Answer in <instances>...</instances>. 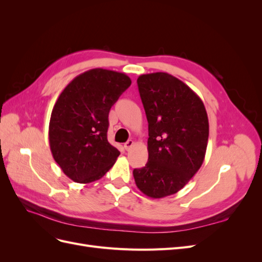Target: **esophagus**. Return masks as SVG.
I'll use <instances>...</instances> for the list:
<instances>
[{"mask_svg":"<svg viewBox=\"0 0 262 262\" xmlns=\"http://www.w3.org/2000/svg\"><path fill=\"white\" fill-rule=\"evenodd\" d=\"M133 144H134V142H133L132 140H129V141H126V142H125L123 146H124V148H125L126 150H129V149L133 146Z\"/></svg>","mask_w":262,"mask_h":262,"instance_id":"obj_1","label":"esophagus"}]
</instances>
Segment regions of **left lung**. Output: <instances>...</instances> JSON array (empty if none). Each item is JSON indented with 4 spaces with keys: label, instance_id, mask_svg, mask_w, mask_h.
<instances>
[{
    "label": "left lung",
    "instance_id": "obj_1",
    "mask_svg": "<svg viewBox=\"0 0 262 262\" xmlns=\"http://www.w3.org/2000/svg\"><path fill=\"white\" fill-rule=\"evenodd\" d=\"M137 82L148 122V162L133 177L142 192L160 199L178 192L201 167L208 115L200 97L168 73L143 74Z\"/></svg>",
    "mask_w": 262,
    "mask_h": 262
}]
</instances>
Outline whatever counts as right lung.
I'll return each instance as SVG.
<instances>
[{"instance_id": "1", "label": "right lung", "mask_w": 262, "mask_h": 262, "mask_svg": "<svg viewBox=\"0 0 262 262\" xmlns=\"http://www.w3.org/2000/svg\"><path fill=\"white\" fill-rule=\"evenodd\" d=\"M130 85L124 73L93 69L60 94L51 113L49 143L54 161L70 179L90 184L114 166L120 152L107 140L108 115Z\"/></svg>"}]
</instances>
